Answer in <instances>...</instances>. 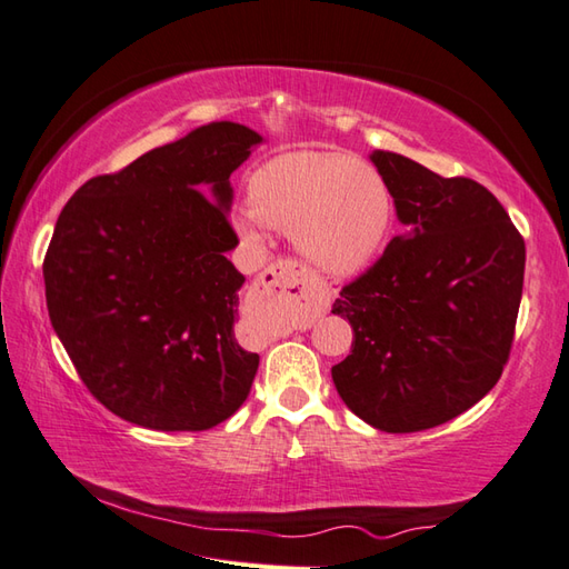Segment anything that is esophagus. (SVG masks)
I'll use <instances>...</instances> for the list:
<instances>
[{
  "label": "esophagus",
  "instance_id": "esophagus-1",
  "mask_svg": "<svg viewBox=\"0 0 569 569\" xmlns=\"http://www.w3.org/2000/svg\"><path fill=\"white\" fill-rule=\"evenodd\" d=\"M259 286L261 296L276 300L296 328H308L322 312V306L316 303V293H312L316 286H312L308 273L293 261H278L269 266L259 276Z\"/></svg>",
  "mask_w": 569,
  "mask_h": 569
}]
</instances>
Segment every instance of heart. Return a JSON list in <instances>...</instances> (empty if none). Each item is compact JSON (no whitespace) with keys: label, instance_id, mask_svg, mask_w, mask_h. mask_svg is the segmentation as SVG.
Listing matches in <instances>:
<instances>
[{"label":"heart","instance_id":"heart-1","mask_svg":"<svg viewBox=\"0 0 569 569\" xmlns=\"http://www.w3.org/2000/svg\"><path fill=\"white\" fill-rule=\"evenodd\" d=\"M249 202L234 214L241 237L259 241L263 224L293 232L298 251L330 276H355L377 261L396 217L389 180L357 156L332 151L266 161L249 178Z\"/></svg>","mask_w":569,"mask_h":569}]
</instances>
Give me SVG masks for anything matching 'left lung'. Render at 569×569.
<instances>
[{
    "label": "left lung",
    "mask_w": 569,
    "mask_h": 569,
    "mask_svg": "<svg viewBox=\"0 0 569 569\" xmlns=\"http://www.w3.org/2000/svg\"><path fill=\"white\" fill-rule=\"evenodd\" d=\"M371 161L406 232L335 300L355 342L332 381L369 426L418 432L465 413L501 379L526 241L477 180L442 178L391 151H373Z\"/></svg>",
    "instance_id": "left-lung-1"
}]
</instances>
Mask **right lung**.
I'll use <instances>...</instances> for the list:
<instances>
[{
    "label": "right lung",
    "instance_id": "1",
    "mask_svg": "<svg viewBox=\"0 0 569 569\" xmlns=\"http://www.w3.org/2000/svg\"><path fill=\"white\" fill-rule=\"evenodd\" d=\"M261 143L212 122L90 178L60 212L43 259L46 306L98 401L151 430H210L247 401L259 355L234 337L244 283L224 251L229 176Z\"/></svg>",
    "mask_w": 569,
    "mask_h": 569
}]
</instances>
